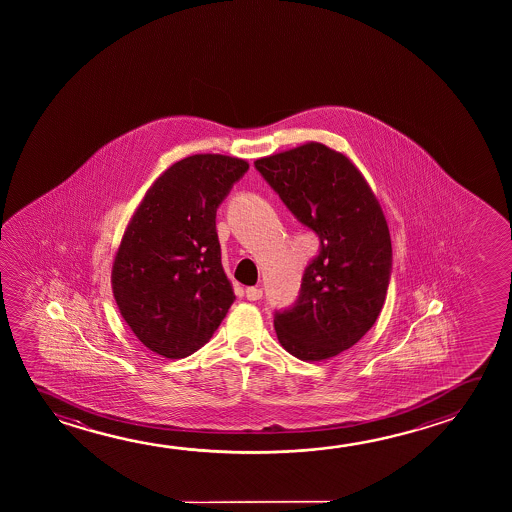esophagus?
Segmentation results:
<instances>
[{
	"mask_svg": "<svg viewBox=\"0 0 512 512\" xmlns=\"http://www.w3.org/2000/svg\"><path fill=\"white\" fill-rule=\"evenodd\" d=\"M246 298L250 302H257L262 298V289L260 287H246Z\"/></svg>",
	"mask_w": 512,
	"mask_h": 512,
	"instance_id": "1",
	"label": "esophagus"
}]
</instances>
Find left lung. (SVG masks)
<instances>
[{
	"label": "left lung",
	"mask_w": 512,
	"mask_h": 512,
	"mask_svg": "<svg viewBox=\"0 0 512 512\" xmlns=\"http://www.w3.org/2000/svg\"><path fill=\"white\" fill-rule=\"evenodd\" d=\"M255 169L319 239L298 298L275 310L278 341L300 361L330 359L373 327L386 302L393 269L386 218L357 168L325 144L255 160Z\"/></svg>",
	"instance_id": "1"
}]
</instances>
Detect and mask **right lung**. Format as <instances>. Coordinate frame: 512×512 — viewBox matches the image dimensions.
Returning a JSON list of instances; mask_svg holds the SVG:
<instances>
[{
    "label": "right lung",
    "instance_id": "obj_1",
    "mask_svg": "<svg viewBox=\"0 0 512 512\" xmlns=\"http://www.w3.org/2000/svg\"><path fill=\"white\" fill-rule=\"evenodd\" d=\"M248 164L193 155L160 176L126 228L112 266L121 316L166 359L209 343L235 296L221 264L216 212Z\"/></svg>",
    "mask_w": 512,
    "mask_h": 512
}]
</instances>
